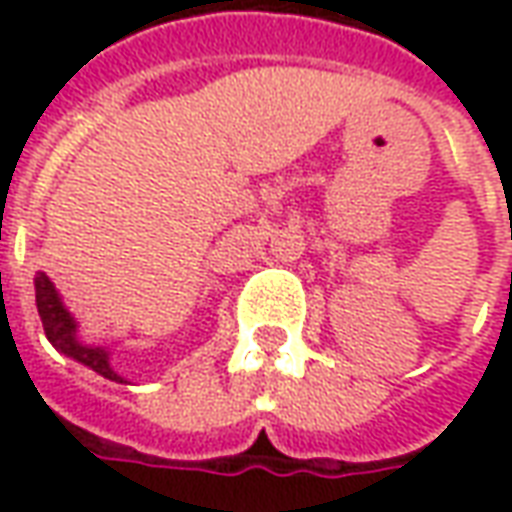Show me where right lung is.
<instances>
[{"instance_id":"obj_1","label":"right lung","mask_w":512,"mask_h":512,"mask_svg":"<svg viewBox=\"0 0 512 512\" xmlns=\"http://www.w3.org/2000/svg\"><path fill=\"white\" fill-rule=\"evenodd\" d=\"M35 304H38V315L43 321V332L49 337V343L60 351V354L71 356L76 362H82L90 370H95L98 376L117 381V384H126L123 378L117 376L112 365H109V354L104 348H95V345L79 343L76 337V321L71 318V312L65 310L60 293L54 290L51 279L40 271L35 277Z\"/></svg>"}]
</instances>
